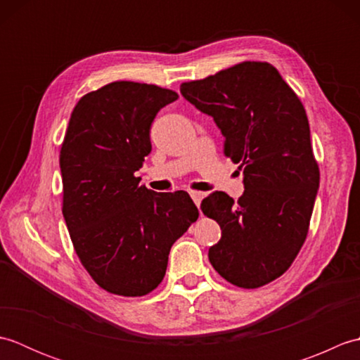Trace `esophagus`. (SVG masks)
Returning a JSON list of instances; mask_svg holds the SVG:
<instances>
[{
    "mask_svg": "<svg viewBox=\"0 0 360 360\" xmlns=\"http://www.w3.org/2000/svg\"><path fill=\"white\" fill-rule=\"evenodd\" d=\"M190 196H192L193 202L198 205V207H200L202 198H204V193H201V192H190Z\"/></svg>",
    "mask_w": 360,
    "mask_h": 360,
    "instance_id": "obj_1",
    "label": "esophagus"
}]
</instances>
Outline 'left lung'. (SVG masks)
<instances>
[{
	"mask_svg": "<svg viewBox=\"0 0 360 360\" xmlns=\"http://www.w3.org/2000/svg\"><path fill=\"white\" fill-rule=\"evenodd\" d=\"M181 94L215 120L224 155L243 170L238 201L215 192L201 204L221 240L209 249L215 271L246 289L278 278L307 240L320 173L300 98L266 62H243L186 82Z\"/></svg>",
	"mask_w": 360,
	"mask_h": 360,
	"instance_id": "1",
	"label": "left lung"
}]
</instances>
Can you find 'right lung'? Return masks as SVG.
Listing matches in <instances>:
<instances>
[{"label": "right lung", "mask_w": 360, "mask_h": 360, "mask_svg": "<svg viewBox=\"0 0 360 360\" xmlns=\"http://www.w3.org/2000/svg\"><path fill=\"white\" fill-rule=\"evenodd\" d=\"M172 89L112 82L83 96L60 151L63 217L83 267L111 294L141 297L162 281L173 243L198 219L188 193H155L136 172L151 151Z\"/></svg>", "instance_id": "obj_1"}]
</instances>
